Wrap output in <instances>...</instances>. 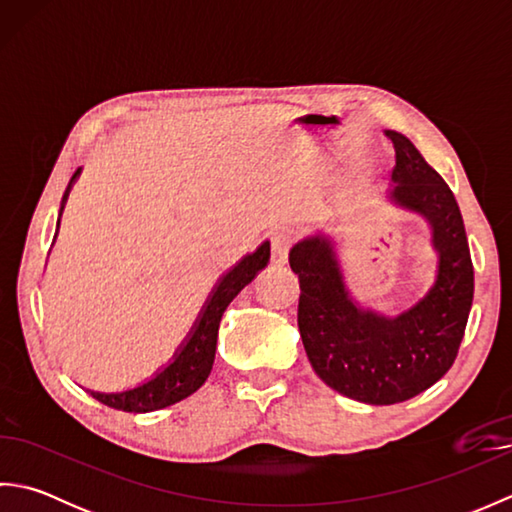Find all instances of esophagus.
<instances>
[{
	"label": "esophagus",
	"mask_w": 512,
	"mask_h": 512,
	"mask_svg": "<svg viewBox=\"0 0 512 512\" xmlns=\"http://www.w3.org/2000/svg\"><path fill=\"white\" fill-rule=\"evenodd\" d=\"M292 246V237L286 231L273 233V242H270V262L275 266H284L288 262V250Z\"/></svg>",
	"instance_id": "obj_1"
}]
</instances>
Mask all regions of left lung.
Segmentation results:
<instances>
[{"instance_id":"obj_1","label":"left lung","mask_w":512,"mask_h":512,"mask_svg":"<svg viewBox=\"0 0 512 512\" xmlns=\"http://www.w3.org/2000/svg\"><path fill=\"white\" fill-rule=\"evenodd\" d=\"M385 136L396 149L387 200L431 228L438 266L427 295L398 317L361 306L345 286L334 237L321 231L299 239L288 257L299 275L297 321L312 369L367 405H396L438 383L458 356L473 303L469 242L449 184L407 136L391 129Z\"/></svg>"}]
</instances>
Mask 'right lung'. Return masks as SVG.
Masks as SVG:
<instances>
[{
	"instance_id": "1",
	"label": "right lung",
	"mask_w": 512,
	"mask_h": 512,
	"mask_svg": "<svg viewBox=\"0 0 512 512\" xmlns=\"http://www.w3.org/2000/svg\"><path fill=\"white\" fill-rule=\"evenodd\" d=\"M79 173L81 169H76L68 189L63 193L57 231H59L63 206L68 202L70 189L76 182V178H79ZM268 259H270V242H264L259 244L255 253L244 255L231 270H228V273H224L220 279H217V284L213 286L209 299L204 301V306L198 314V319H195L193 328L189 330L187 339L180 343L171 361L165 367H160L154 376L145 380V383H140L132 389H123V391H94V389H85V391L107 407L118 409V411H132V413L165 409L191 396L193 391H198L213 369L217 330H220V321L226 306L259 275V270H264L268 266Z\"/></svg>"
}]
</instances>
